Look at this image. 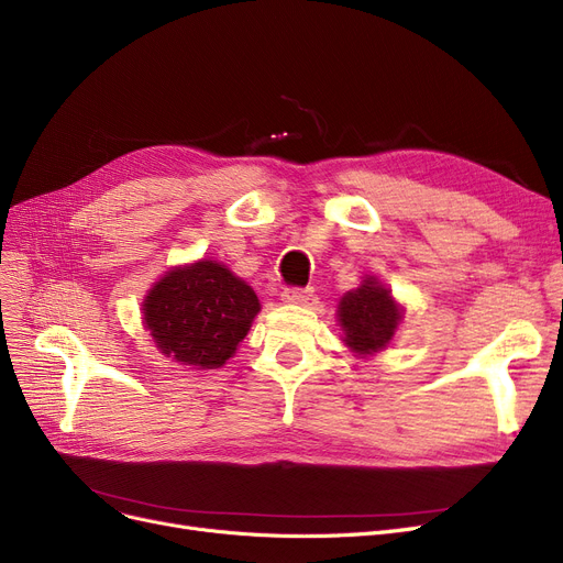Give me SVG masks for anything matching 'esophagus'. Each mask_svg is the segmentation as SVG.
I'll return each instance as SVG.
<instances>
[{"mask_svg":"<svg viewBox=\"0 0 563 563\" xmlns=\"http://www.w3.org/2000/svg\"><path fill=\"white\" fill-rule=\"evenodd\" d=\"M280 297H283L285 303H306L312 297V289H308V287H285Z\"/></svg>","mask_w":563,"mask_h":563,"instance_id":"esophagus-1","label":"esophagus"}]
</instances>
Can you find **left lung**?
<instances>
[{
  "mask_svg": "<svg viewBox=\"0 0 563 563\" xmlns=\"http://www.w3.org/2000/svg\"><path fill=\"white\" fill-rule=\"evenodd\" d=\"M338 317L347 345L358 354H373L384 350L394 338L402 310L384 285L375 278H365L361 287L340 299Z\"/></svg>",
  "mask_w": 563,
  "mask_h": 563,
  "instance_id": "obj_1",
  "label": "left lung"
}]
</instances>
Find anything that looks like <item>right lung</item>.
<instances>
[{
	"instance_id": "1",
	"label": "right lung",
	"mask_w": 563,
	"mask_h": 563,
	"mask_svg": "<svg viewBox=\"0 0 563 563\" xmlns=\"http://www.w3.org/2000/svg\"><path fill=\"white\" fill-rule=\"evenodd\" d=\"M156 347L184 365L221 368L246 338L260 301L223 264L202 260L167 272L144 299Z\"/></svg>"
}]
</instances>
